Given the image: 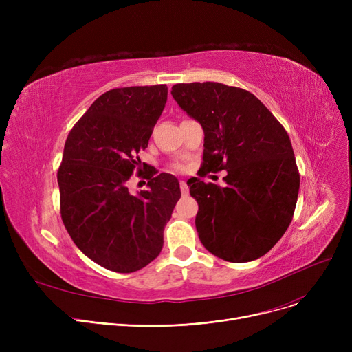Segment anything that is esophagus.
I'll return each mask as SVG.
<instances>
[{"instance_id": "1", "label": "esophagus", "mask_w": 352, "mask_h": 352, "mask_svg": "<svg viewBox=\"0 0 352 352\" xmlns=\"http://www.w3.org/2000/svg\"><path fill=\"white\" fill-rule=\"evenodd\" d=\"M179 187H181V192H182V195H187V194L190 192V188H188V186H187V182H186V181H181V182H179Z\"/></svg>"}]
</instances>
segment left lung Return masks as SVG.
I'll list each match as a JSON object with an SVG mask.
<instances>
[{
    "mask_svg": "<svg viewBox=\"0 0 352 352\" xmlns=\"http://www.w3.org/2000/svg\"><path fill=\"white\" fill-rule=\"evenodd\" d=\"M171 94L204 129L206 171L227 170L226 187L190 179L195 227L211 254L230 263L265 255L287 231L300 174L284 126L251 92L219 82L175 84Z\"/></svg>",
    "mask_w": 352,
    "mask_h": 352,
    "instance_id": "1",
    "label": "left lung"
}]
</instances>
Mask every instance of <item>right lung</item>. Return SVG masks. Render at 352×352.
I'll return each instance as SVG.
<instances>
[{"label": "right lung", "instance_id": "obj_1", "mask_svg": "<svg viewBox=\"0 0 352 352\" xmlns=\"http://www.w3.org/2000/svg\"><path fill=\"white\" fill-rule=\"evenodd\" d=\"M166 96L164 84L107 91L65 141L57 175L63 223L89 260L109 271L134 272L155 260L181 197L178 179L165 173L148 175L138 195L126 187Z\"/></svg>", "mask_w": 352, "mask_h": 352}]
</instances>
